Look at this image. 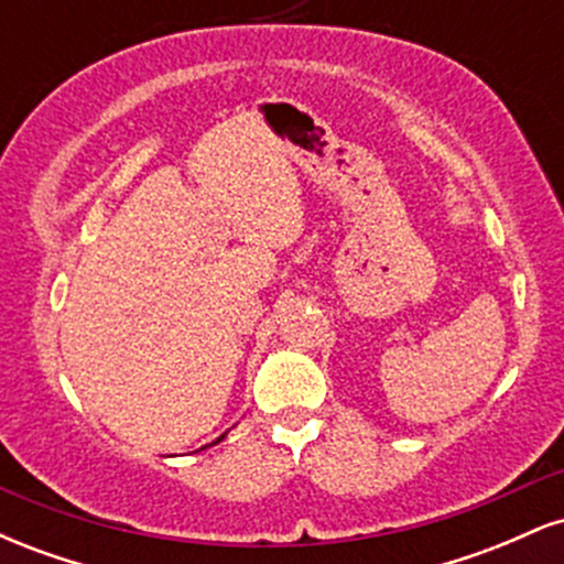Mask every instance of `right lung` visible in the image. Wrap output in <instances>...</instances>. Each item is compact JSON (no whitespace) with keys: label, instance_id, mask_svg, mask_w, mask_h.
<instances>
[{"label":"right lung","instance_id":"add662e5","mask_svg":"<svg viewBox=\"0 0 564 564\" xmlns=\"http://www.w3.org/2000/svg\"><path fill=\"white\" fill-rule=\"evenodd\" d=\"M223 437H225V435H223ZM223 437H217V440H215V443H219V440H223Z\"/></svg>","mask_w":564,"mask_h":564}]
</instances>
